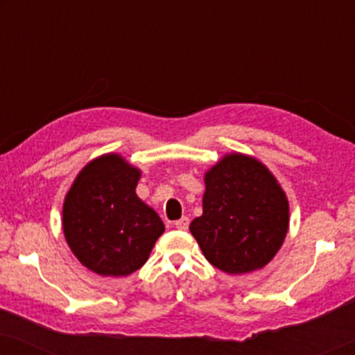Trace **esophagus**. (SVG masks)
Wrapping results in <instances>:
<instances>
[{
  "mask_svg": "<svg viewBox=\"0 0 355 355\" xmlns=\"http://www.w3.org/2000/svg\"><path fill=\"white\" fill-rule=\"evenodd\" d=\"M174 226H176L178 230H181V231H186L187 227H189V218H187V216H182L181 220L174 221Z\"/></svg>",
  "mask_w": 355,
  "mask_h": 355,
  "instance_id": "esophagus-1",
  "label": "esophagus"
}]
</instances>
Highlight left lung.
<instances>
[{"label": "left lung", "instance_id": "8db88e82", "mask_svg": "<svg viewBox=\"0 0 355 355\" xmlns=\"http://www.w3.org/2000/svg\"><path fill=\"white\" fill-rule=\"evenodd\" d=\"M288 227L289 202L270 169L231 153L207 171L203 213L189 230L213 266L242 275L273 259Z\"/></svg>", "mask_w": 355, "mask_h": 355}]
</instances>
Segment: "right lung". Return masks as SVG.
<instances>
[{"instance_id": "obj_1", "label": "right lung", "mask_w": 355, "mask_h": 355, "mask_svg": "<svg viewBox=\"0 0 355 355\" xmlns=\"http://www.w3.org/2000/svg\"><path fill=\"white\" fill-rule=\"evenodd\" d=\"M140 169L108 153L77 174L62 205L72 254L100 276H128L148 260L164 232L157 211L135 193Z\"/></svg>"}]
</instances>
